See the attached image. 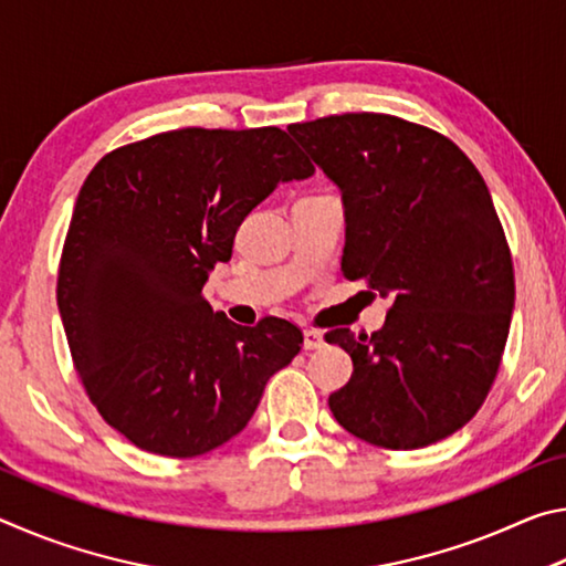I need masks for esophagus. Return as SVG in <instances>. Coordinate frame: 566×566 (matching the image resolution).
Returning a JSON list of instances; mask_svg holds the SVG:
<instances>
[{
	"label": "esophagus",
	"instance_id": "1",
	"mask_svg": "<svg viewBox=\"0 0 566 566\" xmlns=\"http://www.w3.org/2000/svg\"><path fill=\"white\" fill-rule=\"evenodd\" d=\"M324 347V334L317 329H304V349H322Z\"/></svg>",
	"mask_w": 566,
	"mask_h": 566
}]
</instances>
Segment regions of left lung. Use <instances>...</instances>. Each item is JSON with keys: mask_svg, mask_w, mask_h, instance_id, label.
<instances>
[{"mask_svg": "<svg viewBox=\"0 0 566 566\" xmlns=\"http://www.w3.org/2000/svg\"><path fill=\"white\" fill-rule=\"evenodd\" d=\"M342 191V272L395 304L385 327L327 334L352 379L329 397L349 434L419 449L476 415L500 369L514 310V270L482 175L454 142L391 114L292 124Z\"/></svg>", "mask_w": 566, "mask_h": 566, "instance_id": "left-lung-1", "label": "left lung"}]
</instances>
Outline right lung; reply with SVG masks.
<instances>
[{
	"instance_id": "obj_1",
	"label": "right lung",
	"mask_w": 566,
	"mask_h": 566,
	"mask_svg": "<svg viewBox=\"0 0 566 566\" xmlns=\"http://www.w3.org/2000/svg\"><path fill=\"white\" fill-rule=\"evenodd\" d=\"M314 167L290 134L175 129L109 151L84 179L56 304L92 405L132 444L199 457L237 437L302 349L286 319L239 327L202 296L234 234Z\"/></svg>"
}]
</instances>
